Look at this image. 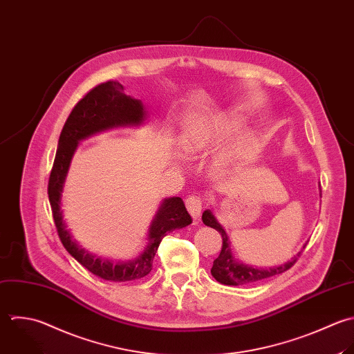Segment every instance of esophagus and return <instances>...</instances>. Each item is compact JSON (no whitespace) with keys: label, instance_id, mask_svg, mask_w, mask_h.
Segmentation results:
<instances>
[{"label":"esophagus","instance_id":"obj_1","mask_svg":"<svg viewBox=\"0 0 354 354\" xmlns=\"http://www.w3.org/2000/svg\"><path fill=\"white\" fill-rule=\"evenodd\" d=\"M186 204V208L189 211V214L192 215V218L194 221H197L201 215V209H203V201L198 196H189L185 201Z\"/></svg>","mask_w":354,"mask_h":354}]
</instances>
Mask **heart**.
Returning <instances> with one entry per match:
<instances>
[{
  "label": "heart",
  "mask_w": 354,
  "mask_h": 354,
  "mask_svg": "<svg viewBox=\"0 0 354 354\" xmlns=\"http://www.w3.org/2000/svg\"><path fill=\"white\" fill-rule=\"evenodd\" d=\"M244 127V120L233 113H216L196 120L187 129L183 147L187 154H198L212 147L221 146L237 135ZM257 151V145L251 136L241 138L221 158V165L226 167L236 161L248 158Z\"/></svg>",
  "instance_id": "b5f03b06"
}]
</instances>
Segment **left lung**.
<instances>
[{"instance_id":"obj_1","label":"left lung","mask_w":354,"mask_h":354,"mask_svg":"<svg viewBox=\"0 0 354 354\" xmlns=\"http://www.w3.org/2000/svg\"><path fill=\"white\" fill-rule=\"evenodd\" d=\"M203 222H204V225L218 230L222 236V240H223L222 251H221L219 257L214 261L211 274L216 281H219L221 284H225V286H245V284L257 283V281L281 274L294 266V263L297 262L298 257H301V252H302V251L298 252L291 261L286 262L284 265H279V266H273V268H257L252 265H247L233 255L232 248H230L229 236H227L225 227L219 223V221L214 215L212 209H205L203 212ZM305 247H306V244L304 245V248Z\"/></svg>"}]
</instances>
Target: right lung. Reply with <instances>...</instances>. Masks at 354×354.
I'll return each instance as SVG.
<instances>
[{"label":"right lung","instance_id":"obj_1","mask_svg":"<svg viewBox=\"0 0 354 354\" xmlns=\"http://www.w3.org/2000/svg\"><path fill=\"white\" fill-rule=\"evenodd\" d=\"M146 118L147 110L142 100L124 93V86L120 82L107 81L95 86L74 106L66 120L49 176L48 197L62 244L78 263L107 281H132L147 276L151 272L154 255L164 236L192 223L180 197L164 198L149 226L145 251L133 261L127 262H114L86 251L73 239L71 232L67 229L62 211V193L78 143L113 128L140 127Z\"/></svg>","mask_w":354,"mask_h":354}]
</instances>
